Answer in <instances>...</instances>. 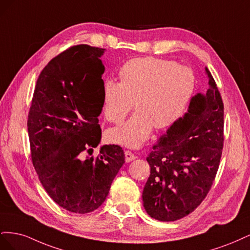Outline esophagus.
I'll return each mask as SVG.
<instances>
[{
	"label": "esophagus",
	"instance_id": "esophagus-1",
	"mask_svg": "<svg viewBox=\"0 0 250 250\" xmlns=\"http://www.w3.org/2000/svg\"><path fill=\"white\" fill-rule=\"evenodd\" d=\"M135 158H137V155L133 154L131 151H125V161L127 163L132 162L133 160H135Z\"/></svg>",
	"mask_w": 250,
	"mask_h": 250
}]
</instances>
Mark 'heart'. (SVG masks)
Segmentation results:
<instances>
[{
    "mask_svg": "<svg viewBox=\"0 0 250 250\" xmlns=\"http://www.w3.org/2000/svg\"><path fill=\"white\" fill-rule=\"evenodd\" d=\"M121 82L112 79L103 84V112L109 122L125 123L107 133L110 142L139 148L155 126L165 129L184 116L196 87L193 71L172 60L140 57L127 62L119 72Z\"/></svg>",
    "mask_w": 250,
    "mask_h": 250,
    "instance_id": "heart-1",
    "label": "heart"
}]
</instances>
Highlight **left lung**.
Wrapping results in <instances>:
<instances>
[{
    "instance_id": "left-lung-1",
    "label": "left lung",
    "mask_w": 250,
    "mask_h": 250,
    "mask_svg": "<svg viewBox=\"0 0 250 250\" xmlns=\"http://www.w3.org/2000/svg\"><path fill=\"white\" fill-rule=\"evenodd\" d=\"M208 88L195 96L188 112L173 124L146 158L150 176L143 191L147 214L158 221L188 215L206 198L223 148V102L206 67Z\"/></svg>"
}]
</instances>
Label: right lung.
<instances>
[{"instance_id":"add662e5","label":"right lung","mask_w":250,"mask_h":250,"mask_svg":"<svg viewBox=\"0 0 250 250\" xmlns=\"http://www.w3.org/2000/svg\"><path fill=\"white\" fill-rule=\"evenodd\" d=\"M104 52L79 44L53 58L37 79L28 116L37 175L50 197L72 213L99 208L125 163L118 145L101 146L96 158L84 156L101 142Z\"/></svg>"}]
</instances>
